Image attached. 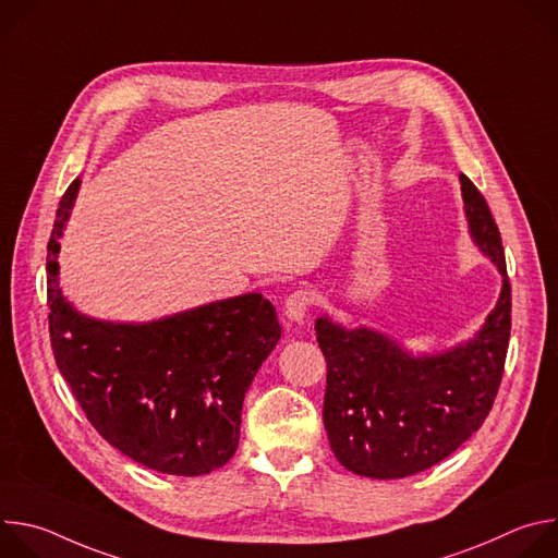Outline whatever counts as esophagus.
Instances as JSON below:
<instances>
[{
    "label": "esophagus",
    "mask_w": 558,
    "mask_h": 558,
    "mask_svg": "<svg viewBox=\"0 0 558 558\" xmlns=\"http://www.w3.org/2000/svg\"><path fill=\"white\" fill-rule=\"evenodd\" d=\"M313 304V291L298 289L284 302V320L287 325H302L304 317Z\"/></svg>",
    "instance_id": "obj_1"
}]
</instances>
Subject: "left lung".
<instances>
[{
  "label": "left lung",
  "mask_w": 558,
  "mask_h": 558,
  "mask_svg": "<svg viewBox=\"0 0 558 558\" xmlns=\"http://www.w3.org/2000/svg\"><path fill=\"white\" fill-rule=\"evenodd\" d=\"M461 194L470 233L504 276L486 325L465 344L415 357L373 329L317 317L327 360L325 428L338 461L373 480H404L452 454L486 422L504 377L512 295L499 227L468 177Z\"/></svg>",
  "instance_id": "obj_1"
}]
</instances>
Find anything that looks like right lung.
<instances>
[{"label": "right lung", "instance_id": "1", "mask_svg": "<svg viewBox=\"0 0 558 558\" xmlns=\"http://www.w3.org/2000/svg\"><path fill=\"white\" fill-rule=\"evenodd\" d=\"M78 183L61 196L48 243L57 366L88 422L117 450L156 472L207 474L238 448L245 392L282 333L276 308L263 293H245L145 325L74 311L57 282V254Z\"/></svg>", "mask_w": 558, "mask_h": 558}]
</instances>
